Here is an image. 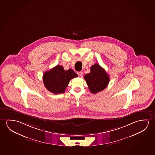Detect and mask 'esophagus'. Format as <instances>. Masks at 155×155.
I'll use <instances>...</instances> for the list:
<instances>
[{
  "mask_svg": "<svg viewBox=\"0 0 155 155\" xmlns=\"http://www.w3.org/2000/svg\"><path fill=\"white\" fill-rule=\"evenodd\" d=\"M77 74L78 75V76L80 77H82L83 75V73L82 72H79L77 73Z\"/></svg>",
  "mask_w": 155,
  "mask_h": 155,
  "instance_id": "obj_1",
  "label": "esophagus"
}]
</instances>
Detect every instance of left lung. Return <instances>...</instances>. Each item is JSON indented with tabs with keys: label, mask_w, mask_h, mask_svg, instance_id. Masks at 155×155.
Masks as SVG:
<instances>
[{
	"label": "left lung",
	"mask_w": 155,
	"mask_h": 155,
	"mask_svg": "<svg viewBox=\"0 0 155 155\" xmlns=\"http://www.w3.org/2000/svg\"><path fill=\"white\" fill-rule=\"evenodd\" d=\"M91 72L84 77L88 88L94 94L104 90L110 82V77L100 65L97 63L91 67Z\"/></svg>",
	"instance_id": "8db88e82"
}]
</instances>
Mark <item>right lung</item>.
Masks as SVG:
<instances>
[{"instance_id": "obj_1", "label": "right lung", "mask_w": 155, "mask_h": 155, "mask_svg": "<svg viewBox=\"0 0 155 155\" xmlns=\"http://www.w3.org/2000/svg\"><path fill=\"white\" fill-rule=\"evenodd\" d=\"M77 77L73 70H64L63 67L57 65L43 74V83L48 91L58 94L64 93L70 80Z\"/></svg>"}]
</instances>
